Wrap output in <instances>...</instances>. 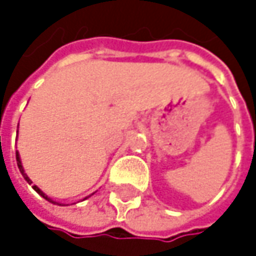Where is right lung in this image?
Listing matches in <instances>:
<instances>
[{
  "label": "right lung",
  "instance_id": "obj_1",
  "mask_svg": "<svg viewBox=\"0 0 256 256\" xmlns=\"http://www.w3.org/2000/svg\"><path fill=\"white\" fill-rule=\"evenodd\" d=\"M16 160H18V166H19V170H20L22 176L25 178V180L28 182V184H32V180H30V179H29V176H28V175L25 174V169H24V166H22V160H20V156H19V152H16ZM32 188H34V190H35V191H36V192H38V194H40V196H41L42 198H46L47 202H50V203H54V204H58V203H56V202H53V200H52V198H50V197H48L47 194H44V192H42V191H41V190H40V188H38L36 185H32Z\"/></svg>",
  "mask_w": 256,
  "mask_h": 256
}]
</instances>
